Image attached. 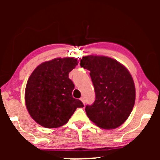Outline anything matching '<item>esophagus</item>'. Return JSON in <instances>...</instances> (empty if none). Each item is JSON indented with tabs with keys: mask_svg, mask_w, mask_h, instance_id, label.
<instances>
[{
	"mask_svg": "<svg viewBox=\"0 0 160 160\" xmlns=\"http://www.w3.org/2000/svg\"><path fill=\"white\" fill-rule=\"evenodd\" d=\"M80 101L83 103V104H85V99H84L83 97H82V98H80Z\"/></svg>",
	"mask_w": 160,
	"mask_h": 160,
	"instance_id": "34e87169",
	"label": "esophagus"
}]
</instances>
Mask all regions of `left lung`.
<instances>
[{"label": "left lung", "mask_w": 160, "mask_h": 160, "mask_svg": "<svg viewBox=\"0 0 160 160\" xmlns=\"http://www.w3.org/2000/svg\"><path fill=\"white\" fill-rule=\"evenodd\" d=\"M80 66L90 71L95 88V102L86 106L87 117L104 129L119 127L135 104V83L128 70L113 58L92 55L82 57Z\"/></svg>", "instance_id": "1"}]
</instances>
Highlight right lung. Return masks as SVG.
<instances>
[{"mask_svg": "<svg viewBox=\"0 0 160 160\" xmlns=\"http://www.w3.org/2000/svg\"><path fill=\"white\" fill-rule=\"evenodd\" d=\"M78 65L72 57L56 58L34 69L28 80L25 105L32 118L45 128H58L68 122L81 101L73 98L74 85L70 71Z\"/></svg>", "mask_w": 160, "mask_h": 160, "instance_id": "add662e5", "label": "right lung"}]
</instances>
